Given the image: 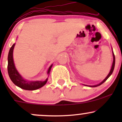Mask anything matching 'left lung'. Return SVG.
Here are the masks:
<instances>
[{
	"mask_svg": "<svg viewBox=\"0 0 122 122\" xmlns=\"http://www.w3.org/2000/svg\"><path fill=\"white\" fill-rule=\"evenodd\" d=\"M112 54H113V58H114V60H113V63H112V67H111V69L110 70V73H108V75H107V76L106 77V79H105L103 81H102L101 82H100V84H99L97 85H89V86H90V87H96V86H99V85H100L101 84H102L103 83V82H104L105 81H106V80L108 79V78L111 75H112V73L113 71H114V67H115V55L114 54V52H112Z\"/></svg>",
	"mask_w": 122,
	"mask_h": 122,
	"instance_id": "1",
	"label": "left lung"
}]
</instances>
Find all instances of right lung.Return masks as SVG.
Wrapping results in <instances>:
<instances>
[{
  "instance_id": "1",
  "label": "right lung",
  "mask_w": 122,
  "mask_h": 122,
  "mask_svg": "<svg viewBox=\"0 0 122 122\" xmlns=\"http://www.w3.org/2000/svg\"><path fill=\"white\" fill-rule=\"evenodd\" d=\"M15 45V43H14L12 46L11 47L8 55L7 70L8 75H9L10 79L11 80V81L15 85L19 86V88H22V89H25V90L33 91L42 87L43 85H45L47 82V79L43 81H27L23 79L20 75V74L18 73L15 66L13 60V50ZM52 65H50L48 71H47V73L48 75L50 73Z\"/></svg>"
}]
</instances>
